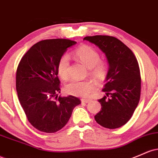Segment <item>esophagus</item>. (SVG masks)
I'll return each mask as SVG.
<instances>
[{
	"instance_id": "esophagus-1",
	"label": "esophagus",
	"mask_w": 158,
	"mask_h": 158,
	"mask_svg": "<svg viewBox=\"0 0 158 158\" xmlns=\"http://www.w3.org/2000/svg\"><path fill=\"white\" fill-rule=\"evenodd\" d=\"M90 102V100H85V99H82V103H88Z\"/></svg>"
}]
</instances>
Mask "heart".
<instances>
[{"label":"heart","mask_w":158,"mask_h":158,"mask_svg":"<svg viewBox=\"0 0 158 158\" xmlns=\"http://www.w3.org/2000/svg\"><path fill=\"white\" fill-rule=\"evenodd\" d=\"M73 58L89 69V74L99 81L104 80L108 74V64L100 60V53L88 45H82L75 50ZM58 73L61 79H66L69 74V58L64 55L60 58L58 64ZM97 88L96 83L91 80H72L66 85L65 91L69 94L88 98L94 92Z\"/></svg>","instance_id":"1"}]
</instances>
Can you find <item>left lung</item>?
Wrapping results in <instances>:
<instances>
[{
	"instance_id": "obj_1",
	"label": "left lung",
	"mask_w": 158,
	"mask_h": 158,
	"mask_svg": "<svg viewBox=\"0 0 158 158\" xmlns=\"http://www.w3.org/2000/svg\"><path fill=\"white\" fill-rule=\"evenodd\" d=\"M105 54L109 64L106 96L98 100L101 110L94 116L100 125L115 129L124 125L132 117L141 92V77L137 59L129 48L117 38L96 35L85 37Z\"/></svg>"
}]
</instances>
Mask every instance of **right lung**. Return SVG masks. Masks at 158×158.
Returning <instances> with one entry per match:
<instances>
[{
	"mask_svg": "<svg viewBox=\"0 0 158 158\" xmlns=\"http://www.w3.org/2000/svg\"><path fill=\"white\" fill-rule=\"evenodd\" d=\"M75 41L45 40L34 44L21 59L16 70L17 94L27 120L38 131L55 133L68 122L80 100L60 92L58 64Z\"/></svg>",
	"mask_w": 158,
	"mask_h": 158,
	"instance_id": "add662e5",
	"label": "right lung"
}]
</instances>
